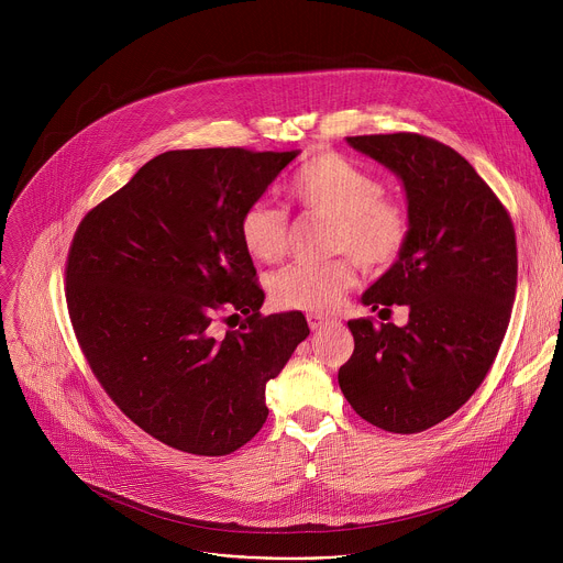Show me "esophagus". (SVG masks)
<instances>
[{
  "label": "esophagus",
  "instance_id": "1",
  "mask_svg": "<svg viewBox=\"0 0 563 563\" xmlns=\"http://www.w3.org/2000/svg\"><path fill=\"white\" fill-rule=\"evenodd\" d=\"M307 323H309V328H311L313 332H318L320 328H325V325L334 323V320H332L330 316H325V313H307Z\"/></svg>",
  "mask_w": 563,
  "mask_h": 563
}]
</instances>
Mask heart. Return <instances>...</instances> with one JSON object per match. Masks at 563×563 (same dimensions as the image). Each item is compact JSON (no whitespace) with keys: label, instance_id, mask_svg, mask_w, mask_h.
Here are the masks:
<instances>
[{"label":"heart","instance_id":"1","mask_svg":"<svg viewBox=\"0 0 563 563\" xmlns=\"http://www.w3.org/2000/svg\"><path fill=\"white\" fill-rule=\"evenodd\" d=\"M289 196L311 216L332 222L330 247L350 254L365 272H383L410 238L408 211L383 196V185L336 153H318L296 172ZM240 243L261 263H276L287 250V216L265 200L252 202L238 222ZM356 283L347 258L325 265L298 263L272 278L274 302L296 311H330Z\"/></svg>","mask_w":563,"mask_h":563}]
</instances>
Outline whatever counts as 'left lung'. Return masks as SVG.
Wrapping results in <instances>:
<instances>
[{"instance_id":"1","label":"left lung","mask_w":563,"mask_h":563,"mask_svg":"<svg viewBox=\"0 0 563 563\" xmlns=\"http://www.w3.org/2000/svg\"><path fill=\"white\" fill-rule=\"evenodd\" d=\"M347 144L400 180L410 218L406 250L361 302L387 313L406 305L410 318L404 328L347 320L354 354L339 385L367 423L415 434L452 417L501 347L517 289L515 227L467 159L432 137L354 135Z\"/></svg>"}]
</instances>
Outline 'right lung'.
Here are the masks:
<instances>
[{
	"label": "right lung",
	"instance_id": "1",
	"mask_svg": "<svg viewBox=\"0 0 563 563\" xmlns=\"http://www.w3.org/2000/svg\"><path fill=\"white\" fill-rule=\"evenodd\" d=\"M298 153H159L75 231V336L113 404L176 450L222 456L252 441L269 415L267 383L309 336L300 311L261 313L265 294L238 233L243 211ZM222 303L249 320L216 338Z\"/></svg>",
	"mask_w": 563,
	"mask_h": 563
}]
</instances>
